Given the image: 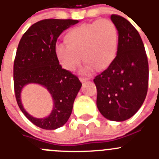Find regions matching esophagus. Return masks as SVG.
Returning <instances> with one entry per match:
<instances>
[{"instance_id":"esophagus-1","label":"esophagus","mask_w":159,"mask_h":159,"mask_svg":"<svg viewBox=\"0 0 159 159\" xmlns=\"http://www.w3.org/2000/svg\"><path fill=\"white\" fill-rule=\"evenodd\" d=\"M80 81H81V82H84V81H88L89 78H83V77H80Z\"/></svg>"}]
</instances>
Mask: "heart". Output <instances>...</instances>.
<instances>
[{
	"label": "heart",
	"instance_id": "1",
	"mask_svg": "<svg viewBox=\"0 0 159 159\" xmlns=\"http://www.w3.org/2000/svg\"><path fill=\"white\" fill-rule=\"evenodd\" d=\"M118 30L108 19H100L71 28L64 35L65 44L56 45V56L65 70L75 71L82 60L84 70H103L115 61L118 50Z\"/></svg>",
	"mask_w": 159,
	"mask_h": 159
}]
</instances>
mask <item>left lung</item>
I'll return each instance as SVG.
<instances>
[{
  "label": "left lung",
  "instance_id": "obj_1",
  "mask_svg": "<svg viewBox=\"0 0 159 159\" xmlns=\"http://www.w3.org/2000/svg\"><path fill=\"white\" fill-rule=\"evenodd\" d=\"M111 21L118 30V50L115 61L93 81L96 105L104 118L122 121L140 109L148 93V61L144 45L136 28L118 15Z\"/></svg>",
  "mask_w": 159,
  "mask_h": 159
}]
</instances>
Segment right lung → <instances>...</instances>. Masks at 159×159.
I'll return each mask as SVG.
<instances>
[{"label": "right lung", "instance_id": "obj_1", "mask_svg": "<svg viewBox=\"0 0 159 159\" xmlns=\"http://www.w3.org/2000/svg\"><path fill=\"white\" fill-rule=\"evenodd\" d=\"M78 23L74 19H43L25 32L18 45L13 67L16 101L25 116L44 129H56L68 121L81 87L78 77L62 68L55 51L61 33ZM30 83L42 85L53 97V111L46 118H34L23 108L20 95L23 87Z\"/></svg>", "mask_w": 159, "mask_h": 159}]
</instances>
